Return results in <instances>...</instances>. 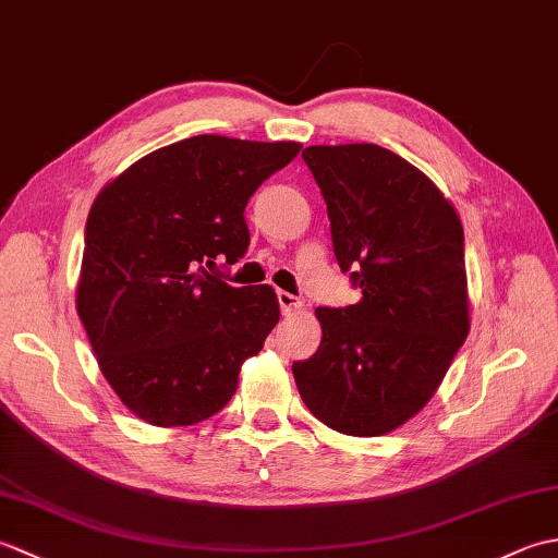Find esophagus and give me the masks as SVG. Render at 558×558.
Masks as SVG:
<instances>
[{"label": "esophagus", "instance_id": "esophagus-1", "mask_svg": "<svg viewBox=\"0 0 558 558\" xmlns=\"http://www.w3.org/2000/svg\"><path fill=\"white\" fill-rule=\"evenodd\" d=\"M278 304H280L282 314H292V312L302 310V300L294 298V294H290L286 290H278Z\"/></svg>", "mask_w": 558, "mask_h": 558}]
</instances>
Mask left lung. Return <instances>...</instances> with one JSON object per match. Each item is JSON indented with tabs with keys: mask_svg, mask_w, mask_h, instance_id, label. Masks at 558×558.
<instances>
[{
	"mask_svg": "<svg viewBox=\"0 0 558 558\" xmlns=\"http://www.w3.org/2000/svg\"><path fill=\"white\" fill-rule=\"evenodd\" d=\"M302 158L362 298L318 306L322 345L292 364L294 381L330 429L381 436L432 400L468 338L462 225L429 177L381 146H310Z\"/></svg>",
	"mask_w": 558,
	"mask_h": 558,
	"instance_id": "obj_1",
	"label": "left lung"
}]
</instances>
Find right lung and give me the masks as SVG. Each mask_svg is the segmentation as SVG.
<instances>
[{
    "mask_svg": "<svg viewBox=\"0 0 558 558\" xmlns=\"http://www.w3.org/2000/svg\"><path fill=\"white\" fill-rule=\"evenodd\" d=\"M300 150L201 134L148 153L93 201L76 310L102 376L138 420L213 417L264 348L276 292L232 288L207 268L244 256L248 198Z\"/></svg>",
    "mask_w": 558,
    "mask_h": 558,
    "instance_id": "right-lung-1",
    "label": "right lung"
}]
</instances>
